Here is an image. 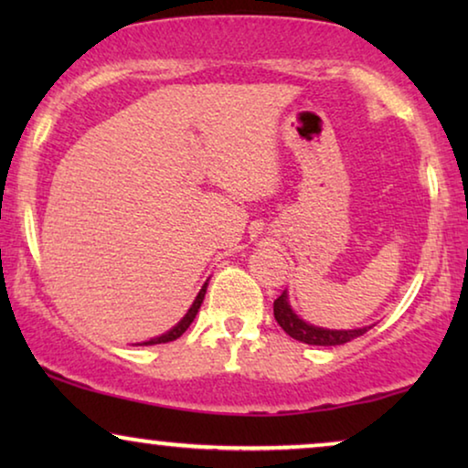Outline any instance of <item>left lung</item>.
Wrapping results in <instances>:
<instances>
[{
	"label": "left lung",
	"mask_w": 468,
	"mask_h": 468,
	"mask_svg": "<svg viewBox=\"0 0 468 468\" xmlns=\"http://www.w3.org/2000/svg\"><path fill=\"white\" fill-rule=\"evenodd\" d=\"M274 319H277L281 328H283L292 338H296V341L306 343V345H324V347L349 343L351 338L362 336L364 332L370 330V325L368 328H357V330H325V328H317V325L306 324L290 309L285 292L274 300Z\"/></svg>",
	"instance_id": "1"
}]
</instances>
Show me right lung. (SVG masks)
Here are the masks:
<instances>
[{
	"mask_svg": "<svg viewBox=\"0 0 468 468\" xmlns=\"http://www.w3.org/2000/svg\"><path fill=\"white\" fill-rule=\"evenodd\" d=\"M204 293H207V283H204V287L200 290V293H197V298L194 300V304H191V309L187 311V315H185L181 322H178L175 328H172L170 332H165V335H162V336H157V338H151V341H146V343H143V345H159V343H170V341H176L178 336L183 335L185 330L189 328L191 325V322H194L196 319V313H197V309H200V304H202V300H204Z\"/></svg>",
	"mask_w": 468,
	"mask_h": 468,
	"instance_id": "1",
	"label": "right lung"
}]
</instances>
